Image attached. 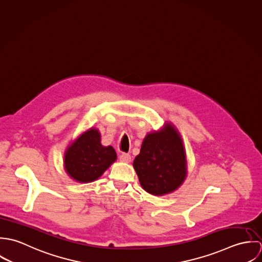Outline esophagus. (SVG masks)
Listing matches in <instances>:
<instances>
[{"label":"esophagus","instance_id":"34e87169","mask_svg":"<svg viewBox=\"0 0 262 262\" xmlns=\"http://www.w3.org/2000/svg\"><path fill=\"white\" fill-rule=\"evenodd\" d=\"M119 158L122 162H130L131 161V156H130V154H127V153H122Z\"/></svg>","mask_w":262,"mask_h":262}]
</instances>
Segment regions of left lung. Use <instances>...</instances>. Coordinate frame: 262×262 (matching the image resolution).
<instances>
[{
	"label": "left lung",
	"mask_w": 262,
	"mask_h": 262,
	"mask_svg": "<svg viewBox=\"0 0 262 262\" xmlns=\"http://www.w3.org/2000/svg\"><path fill=\"white\" fill-rule=\"evenodd\" d=\"M133 166L141 187L154 195L176 190L187 176L183 140L172 124L147 134Z\"/></svg>",
	"instance_id": "8db88e82"
}]
</instances>
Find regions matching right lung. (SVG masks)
Masks as SVG:
<instances>
[{
    "instance_id": "obj_1",
    "label": "right lung",
    "mask_w": 262,
    "mask_h": 262,
    "mask_svg": "<svg viewBox=\"0 0 262 262\" xmlns=\"http://www.w3.org/2000/svg\"><path fill=\"white\" fill-rule=\"evenodd\" d=\"M116 159L112 146H103L99 131L92 128L68 148L64 165L72 179L79 183H91L99 179Z\"/></svg>"
}]
</instances>
